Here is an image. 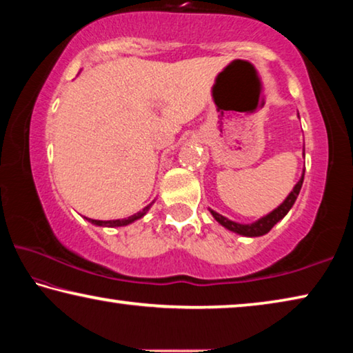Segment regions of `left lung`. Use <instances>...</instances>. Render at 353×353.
I'll use <instances>...</instances> for the list:
<instances>
[{
	"label": "left lung",
	"mask_w": 353,
	"mask_h": 353,
	"mask_svg": "<svg viewBox=\"0 0 353 353\" xmlns=\"http://www.w3.org/2000/svg\"><path fill=\"white\" fill-rule=\"evenodd\" d=\"M303 177H305V171L303 174H301L300 181L295 183V187L292 188V192H290L288 194V198L283 201L281 204H279L275 210H272L270 214H267L265 216L259 218V220L254 221V223H250V225H242V223H236L232 220H229V218L223 216L220 214H216L215 210H210L212 216L215 218V220L220 223L221 226H225L226 229H229V231L236 232V234H240V236H245V237H259V236H264V234H267L270 229L276 225L278 221H281L284 216L288 215V212L290 210V207L294 205L295 199H297L300 190H301V185H303Z\"/></svg>",
	"instance_id": "obj_1"
}]
</instances>
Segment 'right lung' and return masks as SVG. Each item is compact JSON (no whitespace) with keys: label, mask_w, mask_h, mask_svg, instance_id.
Wrapping results in <instances>:
<instances>
[{"label":"right lung","mask_w":353,"mask_h":353,"mask_svg":"<svg viewBox=\"0 0 353 353\" xmlns=\"http://www.w3.org/2000/svg\"><path fill=\"white\" fill-rule=\"evenodd\" d=\"M152 204H154V203H150L149 205L144 207L143 210H139L138 214L132 215V216H128V218H122V220H108V221H102V220H91V218H86V220H88V221H91L92 225H96V226H105V228L127 226V225H130V223L137 221V220H139V218H143L144 215H146V214H148V210L150 209V205H152Z\"/></svg>","instance_id":"obj_1"}]
</instances>
